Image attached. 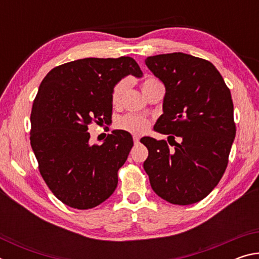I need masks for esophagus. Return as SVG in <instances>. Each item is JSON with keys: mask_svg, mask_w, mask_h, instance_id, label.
Returning a JSON list of instances; mask_svg holds the SVG:
<instances>
[{"mask_svg": "<svg viewBox=\"0 0 259 259\" xmlns=\"http://www.w3.org/2000/svg\"><path fill=\"white\" fill-rule=\"evenodd\" d=\"M139 140H140V138L138 137V136H134V143L135 144H138Z\"/></svg>", "mask_w": 259, "mask_h": 259, "instance_id": "34e87169", "label": "esophagus"}]
</instances>
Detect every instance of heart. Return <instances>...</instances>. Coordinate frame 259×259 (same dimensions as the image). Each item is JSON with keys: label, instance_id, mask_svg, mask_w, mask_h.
<instances>
[{"label": "heart", "instance_id": "b5f03b06", "mask_svg": "<svg viewBox=\"0 0 259 259\" xmlns=\"http://www.w3.org/2000/svg\"><path fill=\"white\" fill-rule=\"evenodd\" d=\"M156 84H161V82L153 77L146 78V80L142 83L143 93H145L146 90ZM126 87H128V80H124V78L114 85L112 90L113 104H119L121 102L122 97H123V94L126 90ZM148 125H150V123H148V121L146 119H144V117L139 115H135V114H128V115L122 116L121 119H119L116 122L117 128L129 131L131 134H143L144 131L147 130Z\"/></svg>", "mask_w": 259, "mask_h": 259}]
</instances>
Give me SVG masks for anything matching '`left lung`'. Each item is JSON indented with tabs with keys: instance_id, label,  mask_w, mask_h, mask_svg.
Segmentation results:
<instances>
[{
	"instance_id": "8db88e82",
	"label": "left lung",
	"mask_w": 259,
	"mask_h": 259,
	"mask_svg": "<svg viewBox=\"0 0 259 259\" xmlns=\"http://www.w3.org/2000/svg\"><path fill=\"white\" fill-rule=\"evenodd\" d=\"M145 64L165 88L154 129L170 135L175 148L165 140H140L148 150L144 169L160 198L178 205L199 202L217 186L229 162L235 137L230 89L210 61L183 52L147 57Z\"/></svg>"
}]
</instances>
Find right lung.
Wrapping results in <instances>:
<instances>
[{"label":"right lung","instance_id":"obj_1","mask_svg":"<svg viewBox=\"0 0 259 259\" xmlns=\"http://www.w3.org/2000/svg\"><path fill=\"white\" fill-rule=\"evenodd\" d=\"M128 75L143 76L131 57L84 58L52 68L38 88L30 146L48 187L69 207L95 208L115 191L133 137L113 130L102 145H90L88 125L111 119L112 90Z\"/></svg>","mask_w":259,"mask_h":259}]
</instances>
